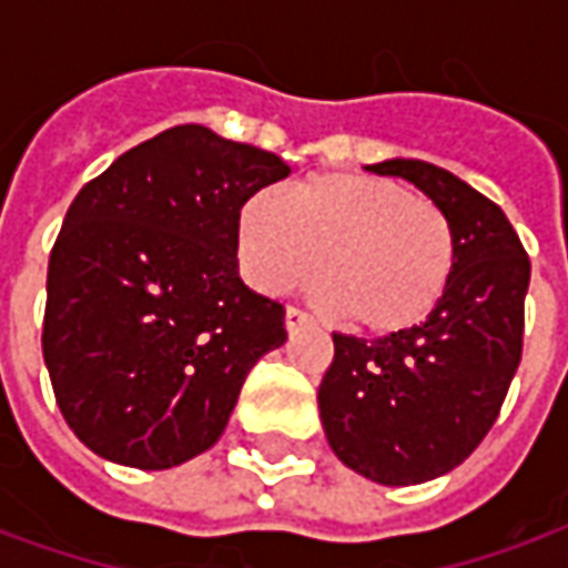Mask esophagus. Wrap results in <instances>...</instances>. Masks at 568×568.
<instances>
[{
    "mask_svg": "<svg viewBox=\"0 0 568 568\" xmlns=\"http://www.w3.org/2000/svg\"><path fill=\"white\" fill-rule=\"evenodd\" d=\"M285 328L288 332H301V328H313V320H310L304 310L297 307H288L285 310Z\"/></svg>",
    "mask_w": 568,
    "mask_h": 568,
    "instance_id": "34e87169",
    "label": "esophagus"
}]
</instances>
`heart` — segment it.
Returning <instances> with one entry per match:
<instances>
[{"label":"heart","mask_w":568,"mask_h":568,"mask_svg":"<svg viewBox=\"0 0 568 568\" xmlns=\"http://www.w3.org/2000/svg\"><path fill=\"white\" fill-rule=\"evenodd\" d=\"M236 248L264 295L301 288L322 271L334 313L374 337L428 320L456 273L447 212L393 179L362 173L310 175L288 197L255 191L236 215Z\"/></svg>","instance_id":"obj_1"}]
</instances>
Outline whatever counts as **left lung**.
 Returning a JSON list of instances; mask_svg holds the SVG:
<instances>
[{
	"label": "left lung",
	"instance_id": "left-lung-1",
	"mask_svg": "<svg viewBox=\"0 0 568 568\" xmlns=\"http://www.w3.org/2000/svg\"><path fill=\"white\" fill-rule=\"evenodd\" d=\"M447 212L456 273L428 320L377 341L334 334L320 417L334 456L383 487L426 484L465 463L499 417L524 353L529 258L505 212L435 163H368Z\"/></svg>",
	"mask_w": 568,
	"mask_h": 568
}]
</instances>
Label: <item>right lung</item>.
<instances>
[{"label":"right lung","instance_id":"right-lung-1","mask_svg":"<svg viewBox=\"0 0 568 568\" xmlns=\"http://www.w3.org/2000/svg\"><path fill=\"white\" fill-rule=\"evenodd\" d=\"M292 173L182 124L81 187L48 264L42 353L57 405L109 463L163 471L222 438L285 310L240 280L236 215Z\"/></svg>","mask_w":568,"mask_h":568}]
</instances>
